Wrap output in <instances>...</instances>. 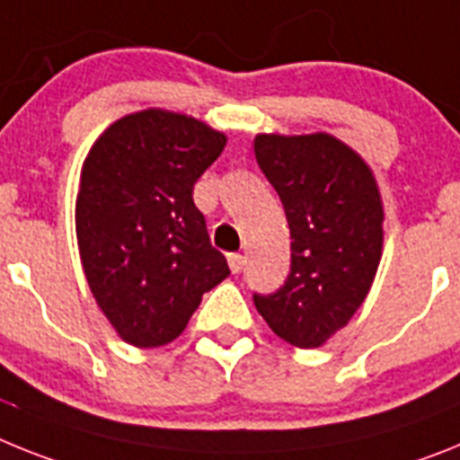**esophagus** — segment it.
I'll return each instance as SVG.
<instances>
[{
    "instance_id": "obj_1",
    "label": "esophagus",
    "mask_w": 460,
    "mask_h": 460,
    "mask_svg": "<svg viewBox=\"0 0 460 460\" xmlns=\"http://www.w3.org/2000/svg\"><path fill=\"white\" fill-rule=\"evenodd\" d=\"M244 256L242 253H230L227 256V265H230V270H233V274H239L242 270H244Z\"/></svg>"
}]
</instances>
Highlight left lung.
I'll return each mask as SVG.
<instances>
[{
    "mask_svg": "<svg viewBox=\"0 0 460 460\" xmlns=\"http://www.w3.org/2000/svg\"><path fill=\"white\" fill-rule=\"evenodd\" d=\"M253 151L293 239L286 284L253 302L281 340L316 349L370 293L384 244L379 186L358 153L328 132L258 135Z\"/></svg>",
    "mask_w": 460,
    "mask_h": 460,
    "instance_id": "obj_1",
    "label": "left lung"
}]
</instances>
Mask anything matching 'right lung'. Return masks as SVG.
<instances>
[{"label":"right lung","instance_id":"1","mask_svg":"<svg viewBox=\"0 0 460 460\" xmlns=\"http://www.w3.org/2000/svg\"><path fill=\"white\" fill-rule=\"evenodd\" d=\"M207 123L144 109L109 125L84 160L76 239L97 307L123 342L163 347L230 274L192 186L226 148Z\"/></svg>","mask_w":460,"mask_h":460}]
</instances>
